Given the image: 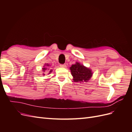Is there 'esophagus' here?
Masks as SVG:
<instances>
[{
	"label": "esophagus",
	"mask_w": 132,
	"mask_h": 132,
	"mask_svg": "<svg viewBox=\"0 0 132 132\" xmlns=\"http://www.w3.org/2000/svg\"><path fill=\"white\" fill-rule=\"evenodd\" d=\"M60 67H62V68H65L67 66H66L65 64H61V65H60Z\"/></svg>",
	"instance_id": "esophagus-1"
}]
</instances>
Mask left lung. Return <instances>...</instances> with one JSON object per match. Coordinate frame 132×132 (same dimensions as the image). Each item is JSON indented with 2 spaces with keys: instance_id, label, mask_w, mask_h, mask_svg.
<instances>
[{
  "instance_id": "obj_1",
  "label": "left lung",
  "mask_w": 132,
  "mask_h": 132,
  "mask_svg": "<svg viewBox=\"0 0 132 132\" xmlns=\"http://www.w3.org/2000/svg\"><path fill=\"white\" fill-rule=\"evenodd\" d=\"M70 69L74 82H87L93 75L91 69L78 62L71 65Z\"/></svg>"
}]
</instances>
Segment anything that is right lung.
Returning <instances> with one entry per match:
<instances>
[{
  "instance_id": "1",
  "label": "right lung",
  "mask_w": 132,
  "mask_h": 132,
  "mask_svg": "<svg viewBox=\"0 0 132 132\" xmlns=\"http://www.w3.org/2000/svg\"><path fill=\"white\" fill-rule=\"evenodd\" d=\"M45 66H44V67H44L43 68H42V70H43V75H45V72H46V71H47V70H50L49 71V74L50 73H51L52 72V70H49L50 69H48L49 68V64H45Z\"/></svg>"
}]
</instances>
